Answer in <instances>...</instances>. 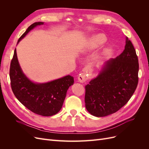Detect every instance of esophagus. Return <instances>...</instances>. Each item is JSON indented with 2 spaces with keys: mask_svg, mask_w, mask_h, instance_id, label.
I'll return each instance as SVG.
<instances>
[{
  "mask_svg": "<svg viewBox=\"0 0 149 149\" xmlns=\"http://www.w3.org/2000/svg\"><path fill=\"white\" fill-rule=\"evenodd\" d=\"M78 81L80 83H84L86 81V80H87L86 76V74L84 73L80 74L78 76Z\"/></svg>",
  "mask_w": 149,
  "mask_h": 149,
  "instance_id": "34e87169",
  "label": "esophagus"
}]
</instances>
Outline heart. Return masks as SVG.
<instances>
[{"mask_svg": "<svg viewBox=\"0 0 149 149\" xmlns=\"http://www.w3.org/2000/svg\"><path fill=\"white\" fill-rule=\"evenodd\" d=\"M106 41V38L102 34H97L93 36L89 39L88 42V48L89 49H95L100 47L101 45L105 43Z\"/></svg>", "mask_w": 149, "mask_h": 149, "instance_id": "b5f03b06", "label": "heart"}]
</instances>
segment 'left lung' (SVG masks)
<instances>
[{"label": "left lung", "mask_w": 149, "mask_h": 149, "mask_svg": "<svg viewBox=\"0 0 149 149\" xmlns=\"http://www.w3.org/2000/svg\"><path fill=\"white\" fill-rule=\"evenodd\" d=\"M138 72L136 49L126 37L123 52L107 61L97 77L85 86L87 111L96 117H104L119 111L136 89Z\"/></svg>", "instance_id": "left-lung-1"}]
</instances>
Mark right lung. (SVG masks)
Returning a JSON list of instances; mask_svg holds the SVG:
<instances>
[{"label":"right lung","instance_id":"right-lung-1","mask_svg":"<svg viewBox=\"0 0 149 149\" xmlns=\"http://www.w3.org/2000/svg\"><path fill=\"white\" fill-rule=\"evenodd\" d=\"M43 24L38 22L31 24L20 37L17 44L30 30ZM9 73L11 88L17 100L31 112L43 116H53L61 110L68 89L74 83V78L70 75L45 83L31 81L21 69L16 49Z\"/></svg>","mask_w":149,"mask_h":149}]
</instances>
